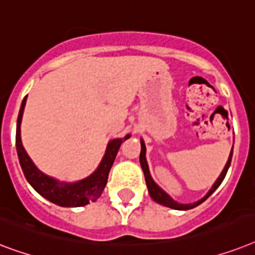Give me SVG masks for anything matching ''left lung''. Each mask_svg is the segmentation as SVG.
<instances>
[{
	"label": "left lung",
	"mask_w": 255,
	"mask_h": 255,
	"mask_svg": "<svg viewBox=\"0 0 255 255\" xmlns=\"http://www.w3.org/2000/svg\"><path fill=\"white\" fill-rule=\"evenodd\" d=\"M232 155H233V147H232V151H231V155H229V159H228L227 164L224 167L223 172L220 174V176L217 178V180L215 182V184L212 185V188L209 189V192L205 195L203 199H200L199 201L196 203H193V204H180L178 201H175L170 195H167L162 188H160L159 185L156 184L154 180H152L151 175H150V171H148V166H147V160H146V146H144V142L143 139H140V154H139V162H140V167H142V170H143V174H144V180H146V184H147V188H148V193H150V196L154 201H156L158 204L160 205H164V207H168V208H172V209H178V211H187V209H192L197 205H200L203 201H205L211 196L212 193L215 192L216 189L219 188V185L223 183L224 178H225V175L228 172V168L231 166V162H232Z\"/></svg>",
	"instance_id": "8db88e82"
}]
</instances>
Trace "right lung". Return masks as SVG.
Masks as SVG:
<instances>
[{
  "instance_id": "right-lung-1",
  "label": "right lung",
  "mask_w": 255,
  "mask_h": 255,
  "mask_svg": "<svg viewBox=\"0 0 255 255\" xmlns=\"http://www.w3.org/2000/svg\"><path fill=\"white\" fill-rule=\"evenodd\" d=\"M24 105H26V97L22 101L19 115H18L15 146H17L19 164H21L24 178L27 179V182L44 199L50 200L54 204L60 205V207H84V205L89 204L91 201L97 200L107 185L108 175L113 166L118 148L124 140L130 137V134H128L124 139L117 138V139H112L108 143L107 151H105V155L100 163V166L92 175H89L88 178L79 180L76 183L59 182L56 179L51 178L38 170V167L32 163V160L30 159V156L27 155V152L22 146L21 121Z\"/></svg>"
}]
</instances>
